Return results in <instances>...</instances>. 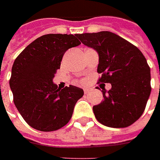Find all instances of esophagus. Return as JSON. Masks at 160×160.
I'll return each instance as SVG.
<instances>
[{
  "label": "esophagus",
  "mask_w": 160,
  "mask_h": 160,
  "mask_svg": "<svg viewBox=\"0 0 160 160\" xmlns=\"http://www.w3.org/2000/svg\"><path fill=\"white\" fill-rule=\"evenodd\" d=\"M92 90V88H90V87H85V88H83V92H84V93H89Z\"/></svg>",
  "instance_id": "1"
}]
</instances>
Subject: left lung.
<instances>
[{
	"label": "left lung",
	"mask_w": 160,
	"mask_h": 160,
	"mask_svg": "<svg viewBox=\"0 0 160 160\" xmlns=\"http://www.w3.org/2000/svg\"><path fill=\"white\" fill-rule=\"evenodd\" d=\"M78 38L99 54V82L111 83V89L102 91L103 102L92 108L96 119L108 127L131 126L142 115L151 94V68L143 54L108 31L78 34Z\"/></svg>",
	"instance_id": "1"
}]
</instances>
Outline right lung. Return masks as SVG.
<instances>
[{"instance_id": "1", "label": "right lung", "mask_w": 160, "mask_h": 160, "mask_svg": "<svg viewBox=\"0 0 160 160\" xmlns=\"http://www.w3.org/2000/svg\"><path fill=\"white\" fill-rule=\"evenodd\" d=\"M78 34H44L31 42L15 59L9 80L16 108L33 128L51 132L63 127L73 115L83 89L60 90L53 83L64 53L81 42Z\"/></svg>"}]
</instances>
